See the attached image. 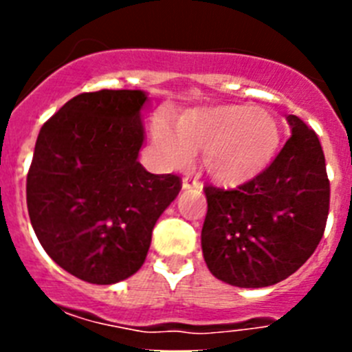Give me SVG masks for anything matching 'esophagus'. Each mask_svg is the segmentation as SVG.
<instances>
[{
    "instance_id": "obj_1",
    "label": "esophagus",
    "mask_w": 352,
    "mask_h": 352,
    "mask_svg": "<svg viewBox=\"0 0 352 352\" xmlns=\"http://www.w3.org/2000/svg\"><path fill=\"white\" fill-rule=\"evenodd\" d=\"M182 186H183V190H190V188H203V185H201V182H197V179L190 178V176H185L182 182Z\"/></svg>"
}]
</instances>
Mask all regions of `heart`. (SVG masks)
I'll return each instance as SVG.
<instances>
[{
  "instance_id": "1",
  "label": "heart",
  "mask_w": 352,
  "mask_h": 352,
  "mask_svg": "<svg viewBox=\"0 0 352 352\" xmlns=\"http://www.w3.org/2000/svg\"><path fill=\"white\" fill-rule=\"evenodd\" d=\"M153 141L170 166L188 167L203 153L206 173L220 185L238 186L254 179L272 162L278 123L252 105L194 109L178 120L176 132L164 120L153 125Z\"/></svg>"
}]
</instances>
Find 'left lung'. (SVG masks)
Masks as SVG:
<instances>
[{"instance_id":"1","label":"left lung","mask_w":352,"mask_h":352,"mask_svg":"<svg viewBox=\"0 0 352 352\" xmlns=\"http://www.w3.org/2000/svg\"><path fill=\"white\" fill-rule=\"evenodd\" d=\"M291 138L263 173L223 190L206 185L201 245L208 268L236 287H268L305 264L324 234L329 179L312 129L287 116Z\"/></svg>"}]
</instances>
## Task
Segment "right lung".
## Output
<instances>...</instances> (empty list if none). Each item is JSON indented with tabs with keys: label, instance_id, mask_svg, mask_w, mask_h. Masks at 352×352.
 Here are the masks:
<instances>
[{
	"label": "right lung",
	"instance_id": "obj_1",
	"mask_svg": "<svg viewBox=\"0 0 352 352\" xmlns=\"http://www.w3.org/2000/svg\"><path fill=\"white\" fill-rule=\"evenodd\" d=\"M141 89H100L68 100L40 129L26 179L31 226L65 272L109 285L138 272L158 217L182 190L176 174L139 162Z\"/></svg>",
	"mask_w": 352,
	"mask_h": 352
}]
</instances>
